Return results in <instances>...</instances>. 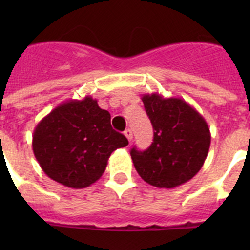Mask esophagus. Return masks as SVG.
Masks as SVG:
<instances>
[{
	"label": "esophagus",
	"instance_id": "1",
	"mask_svg": "<svg viewBox=\"0 0 250 250\" xmlns=\"http://www.w3.org/2000/svg\"><path fill=\"white\" fill-rule=\"evenodd\" d=\"M125 138H127L128 141H132L133 140V132L132 129H125Z\"/></svg>",
	"mask_w": 250,
	"mask_h": 250
}]
</instances>
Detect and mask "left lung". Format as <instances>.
Returning <instances> with one entry per match:
<instances>
[{"label": "left lung", "mask_w": 250, "mask_h": 250, "mask_svg": "<svg viewBox=\"0 0 250 250\" xmlns=\"http://www.w3.org/2000/svg\"><path fill=\"white\" fill-rule=\"evenodd\" d=\"M141 100L153 127V141L145 151L133 147V163L144 181L160 188L188 183L202 168L210 130L195 107L181 98L158 93L143 94Z\"/></svg>", "instance_id": "8db88e82"}]
</instances>
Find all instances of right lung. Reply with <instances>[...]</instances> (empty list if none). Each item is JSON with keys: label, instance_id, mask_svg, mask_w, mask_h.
<instances>
[{"label": "right lung", "instance_id": "right-lung-1", "mask_svg": "<svg viewBox=\"0 0 250 250\" xmlns=\"http://www.w3.org/2000/svg\"><path fill=\"white\" fill-rule=\"evenodd\" d=\"M128 145L111 127L109 111L87 95L58 105L35 127L32 150L52 180L71 188H84L102 178L111 153Z\"/></svg>", "mask_w": 250, "mask_h": 250}]
</instances>
